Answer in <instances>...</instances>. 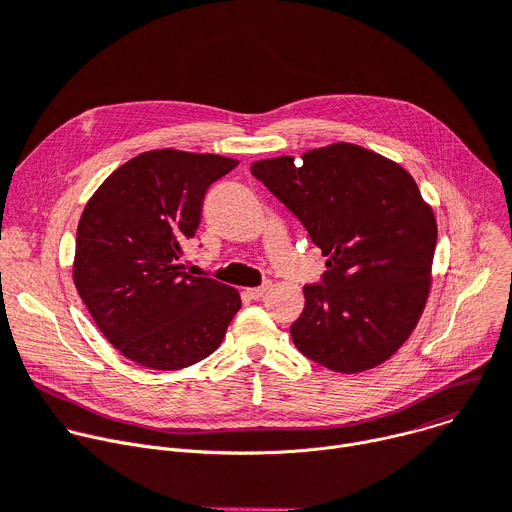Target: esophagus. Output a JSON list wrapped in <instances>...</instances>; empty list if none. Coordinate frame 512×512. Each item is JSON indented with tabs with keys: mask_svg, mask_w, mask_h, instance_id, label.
Masks as SVG:
<instances>
[{
	"mask_svg": "<svg viewBox=\"0 0 512 512\" xmlns=\"http://www.w3.org/2000/svg\"><path fill=\"white\" fill-rule=\"evenodd\" d=\"M265 292H267V286L249 288V290H245V296H247V298H251V300H261V298L265 296Z\"/></svg>",
	"mask_w": 512,
	"mask_h": 512,
	"instance_id": "obj_1",
	"label": "esophagus"
}]
</instances>
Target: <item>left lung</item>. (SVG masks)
Masks as SVG:
<instances>
[{
    "mask_svg": "<svg viewBox=\"0 0 512 512\" xmlns=\"http://www.w3.org/2000/svg\"><path fill=\"white\" fill-rule=\"evenodd\" d=\"M251 173L329 257L290 327L298 351L339 374L390 359L425 310L437 245L435 214L412 175L351 143L263 159Z\"/></svg>",
    "mask_w": 512,
    "mask_h": 512,
    "instance_id": "obj_1",
    "label": "left lung"
}]
</instances>
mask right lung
I'll return each mask as SVG.
<instances>
[{"instance_id": "1", "label": "right lung", "mask_w": 512, "mask_h": 512, "mask_svg": "<svg viewBox=\"0 0 512 512\" xmlns=\"http://www.w3.org/2000/svg\"><path fill=\"white\" fill-rule=\"evenodd\" d=\"M239 165L175 149L136 155L87 202L73 282L104 337L151 369H181L214 353L241 308L235 288L185 271L210 185Z\"/></svg>"}]
</instances>
